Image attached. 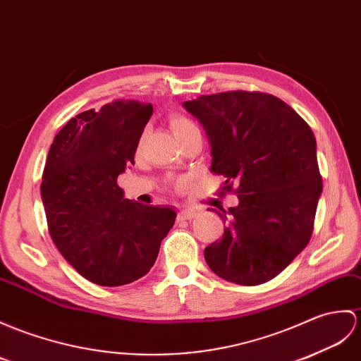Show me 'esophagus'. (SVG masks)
I'll list each match as a JSON object with an SVG mask.
<instances>
[{
	"instance_id": "34e87169",
	"label": "esophagus",
	"mask_w": 361,
	"mask_h": 361,
	"mask_svg": "<svg viewBox=\"0 0 361 361\" xmlns=\"http://www.w3.org/2000/svg\"><path fill=\"white\" fill-rule=\"evenodd\" d=\"M198 215V211H194V209H181L178 212V220H192Z\"/></svg>"
}]
</instances>
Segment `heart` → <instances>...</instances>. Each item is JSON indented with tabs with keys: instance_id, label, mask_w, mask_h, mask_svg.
<instances>
[{
	"instance_id": "heart-1",
	"label": "heart",
	"mask_w": 361,
	"mask_h": 361,
	"mask_svg": "<svg viewBox=\"0 0 361 361\" xmlns=\"http://www.w3.org/2000/svg\"><path fill=\"white\" fill-rule=\"evenodd\" d=\"M171 129L173 130L175 137H177L178 140L189 135V133H192V132H200L198 126L194 121H190L189 118H186V116H181V115L172 116Z\"/></svg>"
}]
</instances>
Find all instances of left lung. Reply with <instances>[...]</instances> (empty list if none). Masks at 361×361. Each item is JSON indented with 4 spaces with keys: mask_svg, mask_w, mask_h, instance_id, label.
<instances>
[{
    "mask_svg": "<svg viewBox=\"0 0 361 361\" xmlns=\"http://www.w3.org/2000/svg\"><path fill=\"white\" fill-rule=\"evenodd\" d=\"M184 109L203 126L211 172L238 206L221 209L223 238L204 249L212 272L243 286L272 280L311 240L323 183L307 123L280 98L233 90L200 95Z\"/></svg>",
    "mask_w": 361,
    "mask_h": 361,
    "instance_id": "obj_1",
    "label": "left lung"
}]
</instances>
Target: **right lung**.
I'll use <instances>...</instances> for the list:
<instances>
[{
	"label": "right lung",
	"mask_w": 361,
	"mask_h": 361,
	"mask_svg": "<svg viewBox=\"0 0 361 361\" xmlns=\"http://www.w3.org/2000/svg\"><path fill=\"white\" fill-rule=\"evenodd\" d=\"M152 104L114 102L66 123L49 149L41 200L55 246L80 275L99 286L145 276L177 212L124 198L118 175L152 116Z\"/></svg>",
	"instance_id": "1"
}]
</instances>
